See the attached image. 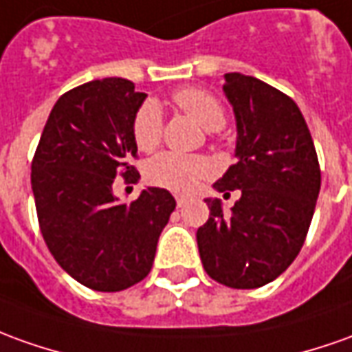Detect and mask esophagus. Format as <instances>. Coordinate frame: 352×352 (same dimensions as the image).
I'll list each match as a JSON object with an SVG mask.
<instances>
[{"mask_svg": "<svg viewBox=\"0 0 352 352\" xmlns=\"http://www.w3.org/2000/svg\"><path fill=\"white\" fill-rule=\"evenodd\" d=\"M184 203H186V197H182V195H176V205H178V207H184Z\"/></svg>", "mask_w": 352, "mask_h": 352, "instance_id": "34e87169", "label": "esophagus"}]
</instances>
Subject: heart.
<instances>
[{"instance_id": "1", "label": "heart", "mask_w": 352, "mask_h": 352, "mask_svg": "<svg viewBox=\"0 0 352 352\" xmlns=\"http://www.w3.org/2000/svg\"><path fill=\"white\" fill-rule=\"evenodd\" d=\"M174 101L188 116H191L201 128L214 132L224 126L226 115L214 96L199 88H184L174 94ZM132 134L138 149L151 151L162 138V109L161 105L149 99L138 109L132 126ZM212 172V164L199 155H180L174 151H164L155 155L145 164V178L153 186L176 193H190L203 178Z\"/></svg>"}]
</instances>
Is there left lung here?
<instances>
[{
  "label": "left lung",
  "instance_id": "8db88e82",
  "mask_svg": "<svg viewBox=\"0 0 352 352\" xmlns=\"http://www.w3.org/2000/svg\"><path fill=\"white\" fill-rule=\"evenodd\" d=\"M236 116V164L214 190H239L230 212L207 197L208 220L197 230L207 274L236 289L276 280L295 261L320 193V166L299 107L280 89L241 72L224 74Z\"/></svg>",
  "mask_w": 352,
  "mask_h": 352
}]
</instances>
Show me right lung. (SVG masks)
Segmentation results:
<instances>
[{"label":"right lung","mask_w":352,"mask_h":352,"mask_svg":"<svg viewBox=\"0 0 352 352\" xmlns=\"http://www.w3.org/2000/svg\"><path fill=\"white\" fill-rule=\"evenodd\" d=\"M145 94L126 78L70 89L53 105L32 161V191L51 254L76 282L96 292H122L142 282L176 201L145 188L126 205L113 191L116 172L140 174L132 126Z\"/></svg>","instance_id":"right-lung-1"}]
</instances>
